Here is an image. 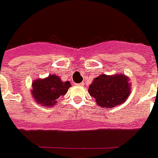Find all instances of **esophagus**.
<instances>
[{
	"label": "esophagus",
	"instance_id": "esophagus-1",
	"mask_svg": "<svg viewBox=\"0 0 158 158\" xmlns=\"http://www.w3.org/2000/svg\"><path fill=\"white\" fill-rule=\"evenodd\" d=\"M77 85H78V86H83L84 83H83V82H81V83H79V84H77Z\"/></svg>",
	"mask_w": 158,
	"mask_h": 158
}]
</instances>
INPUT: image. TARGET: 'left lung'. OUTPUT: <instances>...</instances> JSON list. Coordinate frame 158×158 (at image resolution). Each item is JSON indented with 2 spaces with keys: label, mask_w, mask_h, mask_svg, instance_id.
I'll return each instance as SVG.
<instances>
[{
  "label": "left lung",
  "mask_w": 158,
  "mask_h": 158,
  "mask_svg": "<svg viewBox=\"0 0 158 158\" xmlns=\"http://www.w3.org/2000/svg\"><path fill=\"white\" fill-rule=\"evenodd\" d=\"M128 81V77L122 74L113 76L101 74L94 79L88 88V93L100 107L111 108L127 100L131 93Z\"/></svg>",
  "instance_id": "left-lung-1"
}]
</instances>
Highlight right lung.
Returning a JSON list of instances; mask_svg holds the SVG:
<instances>
[{"label": "right lung", "instance_id": "obj_1", "mask_svg": "<svg viewBox=\"0 0 158 158\" xmlns=\"http://www.w3.org/2000/svg\"><path fill=\"white\" fill-rule=\"evenodd\" d=\"M70 81H63L60 77L50 75L44 79L35 80L32 82V97L35 101L46 107H51L57 104V99L67 93Z\"/></svg>", "mask_w": 158, "mask_h": 158}]
</instances>
